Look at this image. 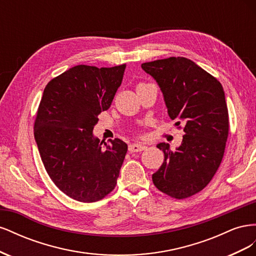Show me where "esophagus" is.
Wrapping results in <instances>:
<instances>
[{
	"label": "esophagus",
	"mask_w": 256,
	"mask_h": 256,
	"mask_svg": "<svg viewBox=\"0 0 256 256\" xmlns=\"http://www.w3.org/2000/svg\"><path fill=\"white\" fill-rule=\"evenodd\" d=\"M146 148V146L143 144H138V143H134V144H130L128 150L130 152H142Z\"/></svg>",
	"instance_id": "esophagus-1"
}]
</instances>
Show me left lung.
<instances>
[{"instance_id":"obj_1","label":"left lung","mask_w":256,"mask_h":256,"mask_svg":"<svg viewBox=\"0 0 256 256\" xmlns=\"http://www.w3.org/2000/svg\"><path fill=\"white\" fill-rule=\"evenodd\" d=\"M164 92L168 113L184 131L182 145L172 150L157 145L164 161L152 182L173 198L202 191L219 168L228 136V111L221 83L194 62L168 58L142 64Z\"/></svg>"}]
</instances>
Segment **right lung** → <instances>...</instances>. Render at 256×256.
Listing matches in <instances>:
<instances>
[{"mask_svg": "<svg viewBox=\"0 0 256 256\" xmlns=\"http://www.w3.org/2000/svg\"><path fill=\"white\" fill-rule=\"evenodd\" d=\"M125 68L78 65L44 88L34 122L35 141L51 180L79 202H97L116 186L128 146L120 138L100 142L92 129L98 114L110 108Z\"/></svg>", "mask_w": 256, "mask_h": 256, "instance_id": "add662e5", "label": "right lung"}]
</instances>
